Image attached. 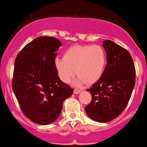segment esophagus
I'll return each instance as SVG.
<instances>
[{
	"label": "esophagus",
	"mask_w": 147,
	"mask_h": 147,
	"mask_svg": "<svg viewBox=\"0 0 147 147\" xmlns=\"http://www.w3.org/2000/svg\"><path fill=\"white\" fill-rule=\"evenodd\" d=\"M80 93V90H78V89H74V94H78Z\"/></svg>",
	"instance_id": "obj_1"
}]
</instances>
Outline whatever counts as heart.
Listing matches in <instances>:
<instances>
[{"mask_svg":"<svg viewBox=\"0 0 147 147\" xmlns=\"http://www.w3.org/2000/svg\"><path fill=\"white\" fill-rule=\"evenodd\" d=\"M55 67L60 78L68 83L75 76L74 84L80 86L96 82L102 77L106 67L107 55L99 45L73 46L63 53V59L55 60Z\"/></svg>","mask_w":147,"mask_h":147,"instance_id":"1","label":"heart"}]
</instances>
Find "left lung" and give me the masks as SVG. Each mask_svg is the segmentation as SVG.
I'll list each match as a JSON object with an SVG mask.
<instances>
[{
	"mask_svg": "<svg viewBox=\"0 0 147 147\" xmlns=\"http://www.w3.org/2000/svg\"><path fill=\"white\" fill-rule=\"evenodd\" d=\"M107 64L100 78L87 89L92 100L84 108L89 118L98 122L114 120L128 104L136 83V69L127 49L111 40L103 41Z\"/></svg>",
	"mask_w": 147,
	"mask_h": 147,
	"instance_id": "8db88e82",
	"label": "left lung"
}]
</instances>
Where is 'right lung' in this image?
<instances>
[{"mask_svg": "<svg viewBox=\"0 0 147 147\" xmlns=\"http://www.w3.org/2000/svg\"><path fill=\"white\" fill-rule=\"evenodd\" d=\"M61 45L56 38L40 36L26 45L16 58L12 89L25 116L38 125L57 120L64 100L74 92L60 80L55 67Z\"/></svg>", "mask_w": 147, "mask_h": 147, "instance_id": "right-lung-1", "label": "right lung"}]
</instances>
